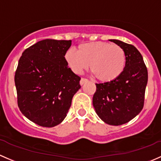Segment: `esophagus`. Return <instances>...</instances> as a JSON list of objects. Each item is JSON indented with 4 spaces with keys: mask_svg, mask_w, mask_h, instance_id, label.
<instances>
[{
    "mask_svg": "<svg viewBox=\"0 0 161 161\" xmlns=\"http://www.w3.org/2000/svg\"><path fill=\"white\" fill-rule=\"evenodd\" d=\"M88 82V79H85V78H82V79H81L80 82H79V83H80L81 86H82V85H83V84L86 83V82Z\"/></svg>",
    "mask_w": 161,
    "mask_h": 161,
    "instance_id": "34e87169",
    "label": "esophagus"
}]
</instances>
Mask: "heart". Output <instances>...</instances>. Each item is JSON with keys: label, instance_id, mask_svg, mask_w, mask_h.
<instances>
[{"label": "heart", "instance_id": "b5f03b06", "mask_svg": "<svg viewBox=\"0 0 161 161\" xmlns=\"http://www.w3.org/2000/svg\"><path fill=\"white\" fill-rule=\"evenodd\" d=\"M65 58L71 70L82 74L89 68L95 77L102 82H111L119 79L126 67V55L118 45L105 42H93L66 52Z\"/></svg>", "mask_w": 161, "mask_h": 161}]
</instances>
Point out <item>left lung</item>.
I'll use <instances>...</instances> for the list:
<instances>
[{
	"mask_svg": "<svg viewBox=\"0 0 161 161\" xmlns=\"http://www.w3.org/2000/svg\"><path fill=\"white\" fill-rule=\"evenodd\" d=\"M109 41L124 51L126 67L116 80L96 84L92 104L103 122L119 126L133 119L143 109L148 73L143 57L136 47L119 40Z\"/></svg>",
	"mask_w": 161,
	"mask_h": 161,
	"instance_id": "1",
	"label": "left lung"
}]
</instances>
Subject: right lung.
<instances>
[{"label": "right lung", "instance_id": "add662e5", "mask_svg": "<svg viewBox=\"0 0 161 161\" xmlns=\"http://www.w3.org/2000/svg\"><path fill=\"white\" fill-rule=\"evenodd\" d=\"M72 41L45 39L23 52L15 72L18 106L28 119L53 127L67 116L81 78L68 66Z\"/></svg>", "mask_w": 161, "mask_h": 161}]
</instances>
